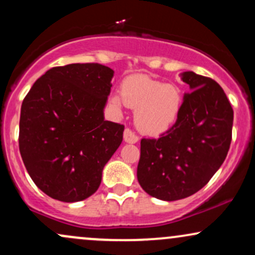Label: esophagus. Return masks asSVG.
<instances>
[{"label": "esophagus", "instance_id": "34e87169", "mask_svg": "<svg viewBox=\"0 0 255 255\" xmlns=\"http://www.w3.org/2000/svg\"><path fill=\"white\" fill-rule=\"evenodd\" d=\"M124 139L126 142H129V144H135V142L139 141V136H137L134 131H131L129 128H127V129L125 130Z\"/></svg>", "mask_w": 255, "mask_h": 255}]
</instances>
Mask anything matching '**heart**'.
<instances>
[{"instance_id": "obj_1", "label": "heart", "mask_w": 255, "mask_h": 255, "mask_svg": "<svg viewBox=\"0 0 255 255\" xmlns=\"http://www.w3.org/2000/svg\"><path fill=\"white\" fill-rule=\"evenodd\" d=\"M110 103L121 110L124 105L135 110V125L146 134H159L175 124L182 104L180 90L147 75H131L121 85V95L113 93Z\"/></svg>"}]
</instances>
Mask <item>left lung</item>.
<instances>
[{
  "instance_id": "obj_1",
  "label": "left lung",
  "mask_w": 255,
  "mask_h": 255,
  "mask_svg": "<svg viewBox=\"0 0 255 255\" xmlns=\"http://www.w3.org/2000/svg\"><path fill=\"white\" fill-rule=\"evenodd\" d=\"M191 87L175 125L158 139H141L136 176L144 191L174 201L194 194L223 164L231 142L234 111L211 78L184 72Z\"/></svg>"
}]
</instances>
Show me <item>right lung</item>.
Instances as JSON below:
<instances>
[{"label":"right lung","mask_w":255,"mask_h":255,"mask_svg":"<svg viewBox=\"0 0 255 255\" xmlns=\"http://www.w3.org/2000/svg\"><path fill=\"white\" fill-rule=\"evenodd\" d=\"M114 71L99 63L54 67L21 105L19 148L40 191L75 203L98 189L104 165L124 139L125 126L105 121Z\"/></svg>","instance_id":"right-lung-1"}]
</instances>
